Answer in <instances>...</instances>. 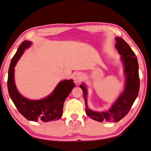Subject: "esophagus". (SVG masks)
<instances>
[{"mask_svg":"<svg viewBox=\"0 0 151 151\" xmlns=\"http://www.w3.org/2000/svg\"><path fill=\"white\" fill-rule=\"evenodd\" d=\"M82 79H83L82 73H81L80 72H78V73L74 74L73 80H74V82H75L76 83H80L81 80H82Z\"/></svg>","mask_w":151,"mask_h":151,"instance_id":"obj_1","label":"esophagus"}]
</instances>
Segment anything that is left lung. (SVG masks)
<instances>
[{
  "mask_svg": "<svg viewBox=\"0 0 151 151\" xmlns=\"http://www.w3.org/2000/svg\"><path fill=\"white\" fill-rule=\"evenodd\" d=\"M116 48L121 55V58L124 65L126 75V86L118 100L112 108L106 112H93L90 110L87 105V91L84 85L80 87L83 90V98L86 104V112L89 117L98 122H118L122 119L129 112L132 106L137 98L140 88V79L138 74V63L134 53L128 44L124 39L116 38Z\"/></svg>",
  "mask_w": 151,
  "mask_h": 151,
  "instance_id": "obj_1",
  "label": "left lung"
}]
</instances>
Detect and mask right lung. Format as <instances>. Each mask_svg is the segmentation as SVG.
<instances>
[{
	"label": "right lung",
	"mask_w": 151,
	"mask_h": 151,
	"mask_svg": "<svg viewBox=\"0 0 151 151\" xmlns=\"http://www.w3.org/2000/svg\"><path fill=\"white\" fill-rule=\"evenodd\" d=\"M30 45V41L22 42L11 59L7 80L9 96L19 112L27 120L43 122L58 120L63 114V103L75 84L73 80L61 81L50 96L41 100H31L23 98L18 92L14 83V68L24 49Z\"/></svg>",
	"instance_id": "obj_1"
}]
</instances>
